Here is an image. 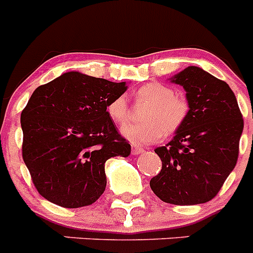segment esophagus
Here are the masks:
<instances>
[{
    "label": "esophagus",
    "mask_w": 253,
    "mask_h": 253,
    "mask_svg": "<svg viewBox=\"0 0 253 253\" xmlns=\"http://www.w3.org/2000/svg\"><path fill=\"white\" fill-rule=\"evenodd\" d=\"M142 152H144V149L142 148V147H138V146H131V153L133 154H139L142 153Z\"/></svg>",
    "instance_id": "34e87169"
}]
</instances>
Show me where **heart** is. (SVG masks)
I'll return each instance as SVG.
<instances>
[{"label": "heart", "instance_id": "obj_1", "mask_svg": "<svg viewBox=\"0 0 253 253\" xmlns=\"http://www.w3.org/2000/svg\"><path fill=\"white\" fill-rule=\"evenodd\" d=\"M134 100L138 104H147L142 111L144 122L126 124L123 126L122 133L138 144L157 142L163 134H175L182 128L189 116V101L161 82H149L140 86L134 92ZM106 110L116 124H124L130 115L128 100L123 95L110 100Z\"/></svg>", "mask_w": 253, "mask_h": 253}]
</instances>
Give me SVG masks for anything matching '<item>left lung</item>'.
<instances>
[{
  "label": "left lung",
  "mask_w": 253,
  "mask_h": 253,
  "mask_svg": "<svg viewBox=\"0 0 253 253\" xmlns=\"http://www.w3.org/2000/svg\"><path fill=\"white\" fill-rule=\"evenodd\" d=\"M172 82L186 91L189 116L169 144L154 149L162 169L149 185L165 203L203 204L219 193L236 166L242 114L231 87L199 67H187Z\"/></svg>",
  "instance_id": "left-lung-1"
}]
</instances>
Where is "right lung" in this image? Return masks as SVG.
I'll return each instance as SVG.
<instances>
[{"label": "right lung", "instance_id": "right-lung-1", "mask_svg": "<svg viewBox=\"0 0 253 253\" xmlns=\"http://www.w3.org/2000/svg\"><path fill=\"white\" fill-rule=\"evenodd\" d=\"M125 91V82L67 72L33 92L20 119L22 160L44 199L80 208L102 195L105 162L130 154L106 111Z\"/></svg>", "mask_w": 253, "mask_h": 253}]
</instances>
